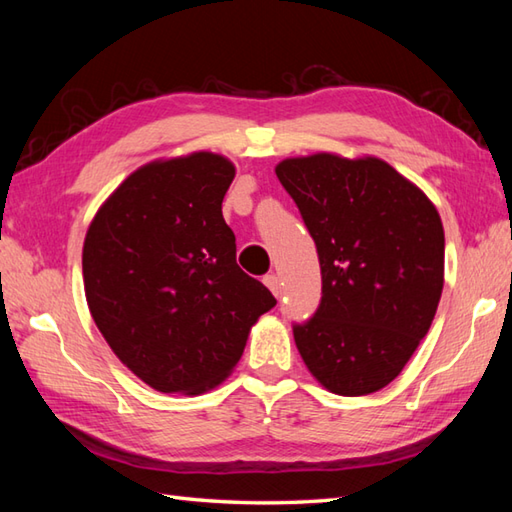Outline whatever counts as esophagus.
<instances>
[{
    "label": "esophagus",
    "instance_id": "1",
    "mask_svg": "<svg viewBox=\"0 0 512 512\" xmlns=\"http://www.w3.org/2000/svg\"><path fill=\"white\" fill-rule=\"evenodd\" d=\"M264 284L270 288V292H273L275 297L281 295V284H279V277L277 275H266L264 277Z\"/></svg>",
    "mask_w": 512,
    "mask_h": 512
}]
</instances>
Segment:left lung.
<instances>
[{"label": "left lung", "mask_w": 512, "mask_h": 512, "mask_svg": "<svg viewBox=\"0 0 512 512\" xmlns=\"http://www.w3.org/2000/svg\"><path fill=\"white\" fill-rule=\"evenodd\" d=\"M317 244L321 303L292 325L310 374L339 396L394 380L436 317L444 228L433 202L385 160L312 154L275 167Z\"/></svg>", "instance_id": "8db88e82"}]
</instances>
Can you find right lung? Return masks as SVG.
<instances>
[{
    "mask_svg": "<svg viewBox=\"0 0 512 512\" xmlns=\"http://www.w3.org/2000/svg\"><path fill=\"white\" fill-rule=\"evenodd\" d=\"M231 160H154L96 211L83 244L85 299L125 367L162 394L198 396L233 372L277 299L235 262L222 200Z\"/></svg>",
    "mask_w": 512,
    "mask_h": 512,
    "instance_id": "right-lung-1",
    "label": "right lung"
}]
</instances>
